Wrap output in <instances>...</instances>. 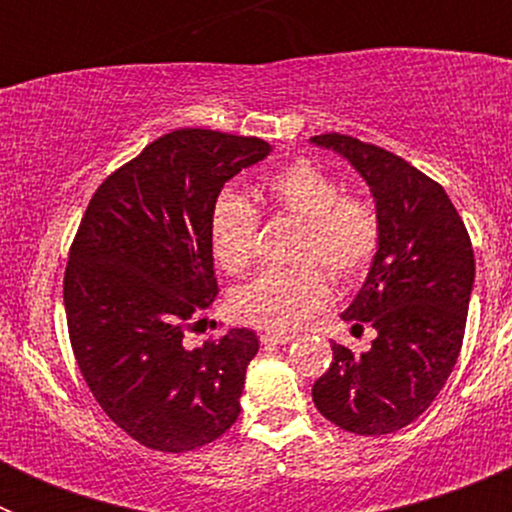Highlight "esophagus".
I'll use <instances>...</instances> for the list:
<instances>
[{
  "label": "esophagus",
  "instance_id": "obj_1",
  "mask_svg": "<svg viewBox=\"0 0 512 512\" xmlns=\"http://www.w3.org/2000/svg\"><path fill=\"white\" fill-rule=\"evenodd\" d=\"M259 338L264 346H284V343L295 341V336H287V333H261Z\"/></svg>",
  "mask_w": 512,
  "mask_h": 512
}]
</instances>
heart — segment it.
<instances>
[{
    "label": "heart",
    "instance_id": "obj_1",
    "mask_svg": "<svg viewBox=\"0 0 512 512\" xmlns=\"http://www.w3.org/2000/svg\"><path fill=\"white\" fill-rule=\"evenodd\" d=\"M253 202L261 212L300 220L292 259L302 264L259 271L230 295V307L256 328L295 330L330 300L328 274L319 263L341 282L372 264L382 235L379 215L372 202L343 194L336 176L310 161L266 174L253 187ZM256 207L235 192H220L212 202L207 235L212 259L225 274L235 277L251 266L259 233Z\"/></svg>",
    "mask_w": 512,
    "mask_h": 512
}]
</instances>
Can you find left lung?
I'll list each match as a JSON object with an SVG mask.
<instances>
[{"label":"left lung","instance_id":"8db88e82","mask_svg":"<svg viewBox=\"0 0 512 512\" xmlns=\"http://www.w3.org/2000/svg\"><path fill=\"white\" fill-rule=\"evenodd\" d=\"M341 153L372 189L379 248L364 287L341 318L372 323L366 354L333 343L328 372L312 384L315 408L356 436H384L428 410L459 359L474 253L449 194L405 158L341 133L310 138Z\"/></svg>","mask_w":512,"mask_h":512}]
</instances>
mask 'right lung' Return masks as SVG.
Here are the masks:
<instances>
[{
  "instance_id": "right-lung-1",
  "label": "right lung",
  "mask_w": 512,
  "mask_h": 512,
  "mask_svg": "<svg viewBox=\"0 0 512 512\" xmlns=\"http://www.w3.org/2000/svg\"><path fill=\"white\" fill-rule=\"evenodd\" d=\"M261 138L182 128L99 184L71 243L63 305L76 364L99 408L146 449L184 454L241 413L248 328L189 348L217 297L207 220L223 184L269 156Z\"/></svg>"
}]
</instances>
